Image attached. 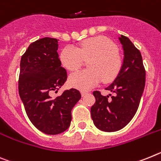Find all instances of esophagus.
Instances as JSON below:
<instances>
[{"instance_id": "obj_1", "label": "esophagus", "mask_w": 161, "mask_h": 161, "mask_svg": "<svg viewBox=\"0 0 161 161\" xmlns=\"http://www.w3.org/2000/svg\"><path fill=\"white\" fill-rule=\"evenodd\" d=\"M81 94H82V96H86V95L88 94V92H85V91H82V92H81Z\"/></svg>"}]
</instances>
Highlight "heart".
Listing matches in <instances>:
<instances>
[{"instance_id": "heart-1", "label": "heart", "mask_w": 161, "mask_h": 161, "mask_svg": "<svg viewBox=\"0 0 161 161\" xmlns=\"http://www.w3.org/2000/svg\"><path fill=\"white\" fill-rule=\"evenodd\" d=\"M114 42L105 36H98L83 40L78 48L66 46L60 54L61 64L68 70H75L87 61L88 69L73 73L69 76L71 86L87 91L101 81L105 83L118 76L123 65L121 55Z\"/></svg>"}]
</instances>
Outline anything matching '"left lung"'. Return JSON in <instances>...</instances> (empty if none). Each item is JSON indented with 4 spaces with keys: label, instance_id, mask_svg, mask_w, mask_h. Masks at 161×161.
<instances>
[{
    "label": "left lung",
    "instance_id": "obj_1",
    "mask_svg": "<svg viewBox=\"0 0 161 161\" xmlns=\"http://www.w3.org/2000/svg\"><path fill=\"white\" fill-rule=\"evenodd\" d=\"M119 40L124 51L121 70L111 85L105 90L114 96H104L100 92H93L96 103L91 108L95 125L105 132L122 129L136 114L146 81V71L139 50L126 36Z\"/></svg>",
    "mask_w": 161,
    "mask_h": 161
}]
</instances>
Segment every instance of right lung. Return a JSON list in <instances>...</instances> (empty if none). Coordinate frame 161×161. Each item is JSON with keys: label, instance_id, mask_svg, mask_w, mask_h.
<instances>
[{"label": "right lung", "instance_id": "1", "mask_svg": "<svg viewBox=\"0 0 161 161\" xmlns=\"http://www.w3.org/2000/svg\"><path fill=\"white\" fill-rule=\"evenodd\" d=\"M58 40L45 37L33 42L20 61L19 96L32 124L47 135H58L69 128L71 110L81 99L75 88L65 91L55 99L50 96L67 79L57 53Z\"/></svg>", "mask_w": 161, "mask_h": 161}]
</instances>
